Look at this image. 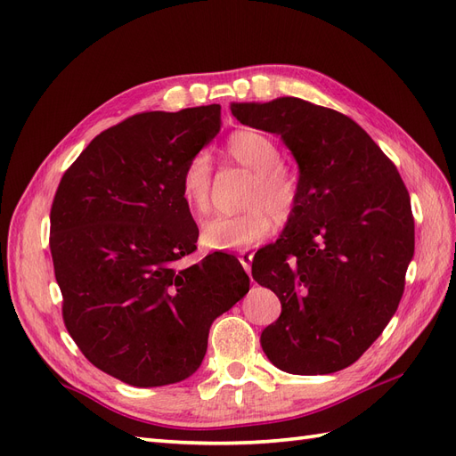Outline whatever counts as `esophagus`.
<instances>
[{"mask_svg": "<svg viewBox=\"0 0 456 456\" xmlns=\"http://www.w3.org/2000/svg\"><path fill=\"white\" fill-rule=\"evenodd\" d=\"M251 260H253V253H241L240 255V262H241V266L247 273L251 272Z\"/></svg>", "mask_w": 456, "mask_h": 456, "instance_id": "34e87169", "label": "esophagus"}]
</instances>
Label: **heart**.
Segmentation results:
<instances>
[{
	"mask_svg": "<svg viewBox=\"0 0 456 456\" xmlns=\"http://www.w3.org/2000/svg\"><path fill=\"white\" fill-rule=\"evenodd\" d=\"M226 154L253 173L245 196L247 211L236 216H215L201 226V243L211 251H245L260 243L275 223H287L300 203L298 176L281 165L280 148L258 131H238L228 136ZM213 163L200 151L181 173V196L196 216L211 209Z\"/></svg>",
	"mask_w": 456,
	"mask_h": 456,
	"instance_id": "heart-1",
	"label": "heart"
}]
</instances>
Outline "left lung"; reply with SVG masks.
I'll list each match as a JSON object with an SVG mask.
<instances>
[{"instance_id": "left-lung-1", "label": "left lung", "mask_w": 456, "mask_h": 456, "mask_svg": "<svg viewBox=\"0 0 456 456\" xmlns=\"http://www.w3.org/2000/svg\"><path fill=\"white\" fill-rule=\"evenodd\" d=\"M243 126L281 136L298 163L300 203L262 247L253 278L281 302L262 350L293 375H329L360 360L397 310L415 253L409 191L354 119L295 96L233 102Z\"/></svg>"}]
</instances>
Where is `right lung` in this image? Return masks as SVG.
<instances>
[{
  "label": "right lung",
  "instance_id": "right-lung-1",
  "mask_svg": "<svg viewBox=\"0 0 456 456\" xmlns=\"http://www.w3.org/2000/svg\"><path fill=\"white\" fill-rule=\"evenodd\" d=\"M218 129V104L131 116L94 136L54 194L49 247L64 325L96 369L126 384L194 375L211 323L249 291L233 255L181 265L200 236L181 173Z\"/></svg>",
  "mask_w": 456,
  "mask_h": 456
}]
</instances>
